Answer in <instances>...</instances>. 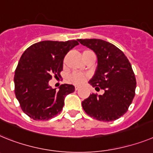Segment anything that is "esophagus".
Returning <instances> with one entry per match:
<instances>
[{
	"mask_svg": "<svg viewBox=\"0 0 153 153\" xmlns=\"http://www.w3.org/2000/svg\"><path fill=\"white\" fill-rule=\"evenodd\" d=\"M80 87H81V86H80V85H76L75 86V90H76V91H78V90H79Z\"/></svg>",
	"mask_w": 153,
	"mask_h": 153,
	"instance_id": "34e87169",
	"label": "esophagus"
}]
</instances>
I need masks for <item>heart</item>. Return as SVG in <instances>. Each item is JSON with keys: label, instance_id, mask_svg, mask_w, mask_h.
Returning <instances> with one entry per match:
<instances>
[{"label": "heart", "instance_id": "obj_1", "mask_svg": "<svg viewBox=\"0 0 153 153\" xmlns=\"http://www.w3.org/2000/svg\"><path fill=\"white\" fill-rule=\"evenodd\" d=\"M69 78L72 82H74V83H81L84 82L87 79V76L85 74L83 73H79V72H74L72 73Z\"/></svg>", "mask_w": 153, "mask_h": 153}]
</instances>
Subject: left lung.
<instances>
[{"instance_id": "obj_1", "label": "left lung", "mask_w": 153, "mask_h": 153, "mask_svg": "<svg viewBox=\"0 0 153 153\" xmlns=\"http://www.w3.org/2000/svg\"><path fill=\"white\" fill-rule=\"evenodd\" d=\"M97 55V66L89 83L104 94H92L82 101L83 110L98 121H111L127 112L135 97L136 79L127 57L117 47L101 39H78Z\"/></svg>"}]
</instances>
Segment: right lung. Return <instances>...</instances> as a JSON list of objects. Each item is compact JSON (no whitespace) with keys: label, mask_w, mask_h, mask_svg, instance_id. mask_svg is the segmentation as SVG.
I'll return each mask as SVG.
<instances>
[{"label":"right lung","mask_w":153,"mask_h":153,"mask_svg":"<svg viewBox=\"0 0 153 153\" xmlns=\"http://www.w3.org/2000/svg\"><path fill=\"white\" fill-rule=\"evenodd\" d=\"M76 40L42 41L26 49L14 73V92L24 113L32 119L49 120L60 113L65 97L75 91L71 84H62L59 91L49 81L58 77L63 68V59L76 45Z\"/></svg>","instance_id":"right-lung-1"}]
</instances>
